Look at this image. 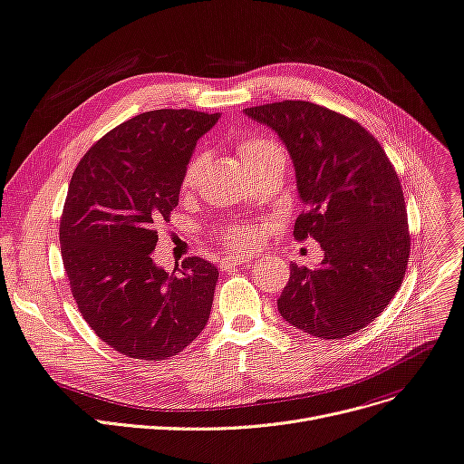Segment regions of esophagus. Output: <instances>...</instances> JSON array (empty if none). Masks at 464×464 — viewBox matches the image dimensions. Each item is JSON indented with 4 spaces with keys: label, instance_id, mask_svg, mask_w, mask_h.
I'll return each instance as SVG.
<instances>
[{
    "label": "esophagus",
    "instance_id": "esophagus-1",
    "mask_svg": "<svg viewBox=\"0 0 464 464\" xmlns=\"http://www.w3.org/2000/svg\"><path fill=\"white\" fill-rule=\"evenodd\" d=\"M252 259L254 257L248 256V254H229V256H224V259L219 261V269L221 271H229L233 267L248 264V261H252Z\"/></svg>",
    "mask_w": 464,
    "mask_h": 464
}]
</instances>
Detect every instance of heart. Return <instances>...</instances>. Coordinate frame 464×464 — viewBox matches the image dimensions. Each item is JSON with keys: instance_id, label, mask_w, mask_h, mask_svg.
<instances>
[{"instance_id": "heart-1", "label": "heart", "mask_w": 464, "mask_h": 464, "mask_svg": "<svg viewBox=\"0 0 464 464\" xmlns=\"http://www.w3.org/2000/svg\"><path fill=\"white\" fill-rule=\"evenodd\" d=\"M238 153H240V159H243V163L246 165V169H252L261 163H267V160H273L278 157H285L282 155V150L273 142V140L261 138V136L243 140V142L238 144ZM200 169H203V155H195L184 170L182 189L188 191V189L195 188ZM221 237H224L233 246H250L256 238V231L248 226L233 224V226H226L224 229H221Z\"/></svg>"}]
</instances>
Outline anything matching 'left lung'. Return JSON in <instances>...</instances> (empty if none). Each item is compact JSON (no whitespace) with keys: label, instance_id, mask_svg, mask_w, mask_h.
<instances>
[{"label":"left lung","instance_id":"8db88e82","mask_svg":"<svg viewBox=\"0 0 464 464\" xmlns=\"http://www.w3.org/2000/svg\"><path fill=\"white\" fill-rule=\"evenodd\" d=\"M286 148L305 212L294 226L324 257L290 266L276 305L292 326L320 339L356 334L385 309L404 280L410 235L400 179L377 140L356 121L304 100L243 110Z\"/></svg>","mask_w":464,"mask_h":464}]
</instances>
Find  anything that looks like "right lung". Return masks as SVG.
Here are the masks:
<instances>
[{
  "mask_svg": "<svg viewBox=\"0 0 464 464\" xmlns=\"http://www.w3.org/2000/svg\"><path fill=\"white\" fill-rule=\"evenodd\" d=\"M219 113H140L96 142L72 176L60 250L75 304L106 345L140 360H167L205 330L216 266L188 257L157 266V224L176 208L198 138Z\"/></svg>",
  "mask_w": 464,
  "mask_h": 464,
  "instance_id": "obj_1",
  "label": "right lung"
}]
</instances>
